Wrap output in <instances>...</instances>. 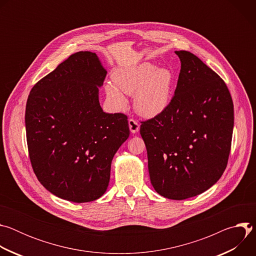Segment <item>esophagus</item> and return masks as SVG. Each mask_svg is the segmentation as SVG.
<instances>
[{"mask_svg":"<svg viewBox=\"0 0 256 256\" xmlns=\"http://www.w3.org/2000/svg\"><path fill=\"white\" fill-rule=\"evenodd\" d=\"M128 126H130V132L132 134L138 132V130H140V124L136 120H134V118H130L128 120Z\"/></svg>","mask_w":256,"mask_h":256,"instance_id":"obj_1","label":"esophagus"}]
</instances>
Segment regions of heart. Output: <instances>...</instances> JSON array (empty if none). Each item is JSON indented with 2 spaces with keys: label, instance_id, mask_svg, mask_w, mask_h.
Segmentation results:
<instances>
[{
  "label": "heart",
  "instance_id": "heart-1",
  "mask_svg": "<svg viewBox=\"0 0 256 256\" xmlns=\"http://www.w3.org/2000/svg\"><path fill=\"white\" fill-rule=\"evenodd\" d=\"M114 83L105 85L107 98L116 107L124 108L128 95H134V105L138 114L154 118L163 112L171 101L173 72L169 68H158L151 62L118 68L112 76Z\"/></svg>",
  "mask_w": 256,
  "mask_h": 256
}]
</instances>
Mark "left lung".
Listing matches in <instances>:
<instances>
[{"label": "left lung", "mask_w": 256, "mask_h": 256, "mask_svg": "<svg viewBox=\"0 0 256 256\" xmlns=\"http://www.w3.org/2000/svg\"><path fill=\"white\" fill-rule=\"evenodd\" d=\"M181 68L163 112L142 122L151 184L181 200L202 194L224 173L231 150L234 106L225 82L196 56L175 52Z\"/></svg>", "instance_id": "8db88e82"}]
</instances>
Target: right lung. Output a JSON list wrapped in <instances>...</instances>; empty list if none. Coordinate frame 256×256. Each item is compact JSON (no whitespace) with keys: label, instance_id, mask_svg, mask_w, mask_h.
<instances>
[{"label":"right lung","instance_id":"right-lung-1","mask_svg":"<svg viewBox=\"0 0 256 256\" xmlns=\"http://www.w3.org/2000/svg\"><path fill=\"white\" fill-rule=\"evenodd\" d=\"M107 72L97 54L79 52L36 83L26 103L30 162L40 184L74 202L107 190L114 154L130 136L128 116L105 114L99 87Z\"/></svg>","mask_w":256,"mask_h":256}]
</instances>
